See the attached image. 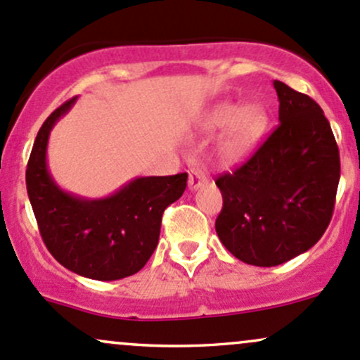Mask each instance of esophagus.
I'll return each mask as SVG.
<instances>
[{
    "label": "esophagus",
    "instance_id": "obj_1",
    "mask_svg": "<svg viewBox=\"0 0 360 360\" xmlns=\"http://www.w3.org/2000/svg\"><path fill=\"white\" fill-rule=\"evenodd\" d=\"M207 181H210V176H207V173H204L202 169H191V175H188V188H191V191H197L199 187L206 185Z\"/></svg>",
    "mask_w": 360,
    "mask_h": 360
}]
</instances>
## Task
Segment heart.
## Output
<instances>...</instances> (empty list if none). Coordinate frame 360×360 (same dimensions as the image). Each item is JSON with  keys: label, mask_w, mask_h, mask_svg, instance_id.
<instances>
[{"label": "heart", "mask_w": 360, "mask_h": 360, "mask_svg": "<svg viewBox=\"0 0 360 360\" xmlns=\"http://www.w3.org/2000/svg\"><path fill=\"white\" fill-rule=\"evenodd\" d=\"M269 125V113L259 101L240 104L238 101H219L202 120V130L214 134L225 129L219 139V156L226 165L242 163L261 144Z\"/></svg>", "instance_id": "heart-1"}]
</instances>
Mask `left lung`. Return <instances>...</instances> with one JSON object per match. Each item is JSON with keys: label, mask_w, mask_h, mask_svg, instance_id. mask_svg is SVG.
Returning a JSON list of instances; mask_svg holds the SVG:
<instances>
[{"label": "left lung", "mask_w": 360, "mask_h": 360, "mask_svg": "<svg viewBox=\"0 0 360 360\" xmlns=\"http://www.w3.org/2000/svg\"><path fill=\"white\" fill-rule=\"evenodd\" d=\"M280 125L252 158L216 180V233L235 257L269 268L307 252L330 225L340 154L314 99L273 80Z\"/></svg>", "instance_id": "1"}]
</instances>
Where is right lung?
Listing matches in <instances>:
<instances>
[{
	"label": "right lung",
	"instance_id": "obj_1",
	"mask_svg": "<svg viewBox=\"0 0 360 360\" xmlns=\"http://www.w3.org/2000/svg\"><path fill=\"white\" fill-rule=\"evenodd\" d=\"M75 101L61 104L37 132L25 172L27 194L42 240L61 266L91 280H122L153 256L163 212L184 194L187 173L137 176L99 199L63 191L49 172L48 142Z\"/></svg>",
	"mask_w": 360,
	"mask_h": 360
}]
</instances>
